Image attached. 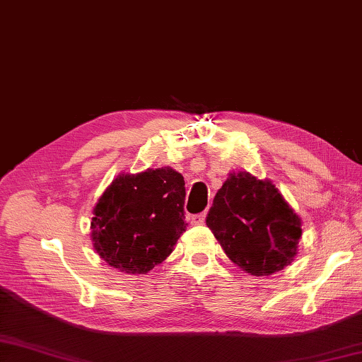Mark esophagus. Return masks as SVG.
<instances>
[{"mask_svg": "<svg viewBox=\"0 0 362 362\" xmlns=\"http://www.w3.org/2000/svg\"><path fill=\"white\" fill-rule=\"evenodd\" d=\"M204 222H205V213L194 214V216H191V224H193V226H202Z\"/></svg>", "mask_w": 362, "mask_h": 362, "instance_id": "1", "label": "esophagus"}]
</instances>
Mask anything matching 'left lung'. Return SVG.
Instances as JSON below:
<instances>
[{
	"instance_id": "obj_1",
	"label": "left lung",
	"mask_w": 362,
	"mask_h": 362,
	"mask_svg": "<svg viewBox=\"0 0 362 362\" xmlns=\"http://www.w3.org/2000/svg\"><path fill=\"white\" fill-rule=\"evenodd\" d=\"M206 226L226 255L250 275L279 272L297 255L300 218L269 180L240 171L214 196Z\"/></svg>"
}]
</instances>
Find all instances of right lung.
I'll return each instance as SVG.
<instances>
[{
	"instance_id": "right-lung-1",
	"label": "right lung",
	"mask_w": 362,
	"mask_h": 362,
	"mask_svg": "<svg viewBox=\"0 0 362 362\" xmlns=\"http://www.w3.org/2000/svg\"><path fill=\"white\" fill-rule=\"evenodd\" d=\"M185 194L182 174L169 166L118 175L93 209L98 255L121 272H149L185 232Z\"/></svg>"
}]
</instances>
